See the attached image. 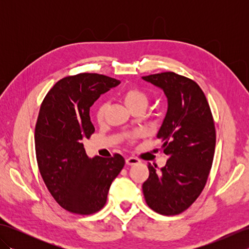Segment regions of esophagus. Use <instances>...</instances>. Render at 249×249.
<instances>
[{
    "label": "esophagus",
    "instance_id": "34e87169",
    "mask_svg": "<svg viewBox=\"0 0 249 249\" xmlns=\"http://www.w3.org/2000/svg\"><path fill=\"white\" fill-rule=\"evenodd\" d=\"M139 162H140V160L136 157H127V158H126V163H127L128 166H133V165H136V163H139Z\"/></svg>",
    "mask_w": 249,
    "mask_h": 249
}]
</instances>
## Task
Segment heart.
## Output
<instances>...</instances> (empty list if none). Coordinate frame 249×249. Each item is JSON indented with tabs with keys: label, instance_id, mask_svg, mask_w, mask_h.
I'll list each match as a JSON object with an SVG mask.
<instances>
[{
	"label": "heart",
	"instance_id": "1",
	"mask_svg": "<svg viewBox=\"0 0 249 249\" xmlns=\"http://www.w3.org/2000/svg\"><path fill=\"white\" fill-rule=\"evenodd\" d=\"M122 98H123L125 105L130 110H134L136 108H146L147 103H149V96L147 94L139 88H128L125 89L122 94ZM106 105L104 103H99L96 108V119L98 121H102L104 119Z\"/></svg>",
	"mask_w": 249,
	"mask_h": 249
}]
</instances>
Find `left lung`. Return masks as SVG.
I'll list each match as a JSON object with an SVG mask.
<instances>
[{"mask_svg":"<svg viewBox=\"0 0 249 249\" xmlns=\"http://www.w3.org/2000/svg\"><path fill=\"white\" fill-rule=\"evenodd\" d=\"M160 88L168 110L157 138L168 160L165 167L149 163L142 185L146 204L161 215H178L202 192L213 163L216 133L212 112L202 89L194 80L167 71L142 77Z\"/></svg>","mask_w":249,"mask_h":249,"instance_id":"1","label":"left lung"}]
</instances>
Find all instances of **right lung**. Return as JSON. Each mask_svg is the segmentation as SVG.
Listing matches in <instances>:
<instances>
[{
	"label": "right lung",
	"mask_w": 249,
	"mask_h": 249,
	"mask_svg": "<svg viewBox=\"0 0 249 249\" xmlns=\"http://www.w3.org/2000/svg\"><path fill=\"white\" fill-rule=\"evenodd\" d=\"M120 81L98 73L61 79L46 95L35 127L36 160L47 188L63 209L89 215L107 201L125 165L122 155L88 157L82 140L95 131L89 108Z\"/></svg>",
	"instance_id": "right-lung-1"
}]
</instances>
